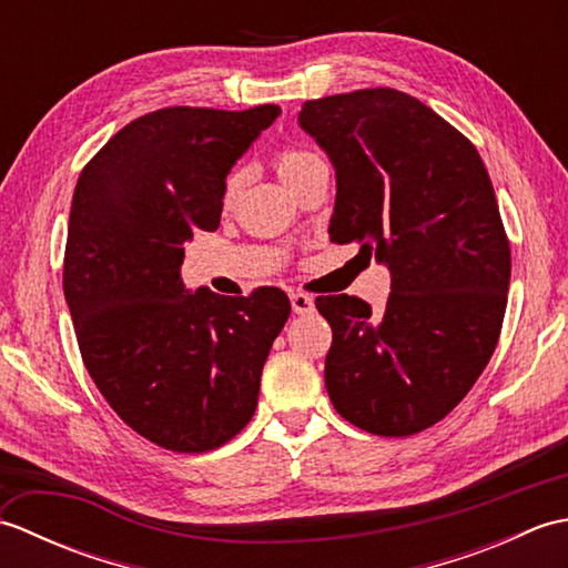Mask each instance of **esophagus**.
Wrapping results in <instances>:
<instances>
[{
  "label": "esophagus",
  "instance_id": "obj_1",
  "mask_svg": "<svg viewBox=\"0 0 568 568\" xmlns=\"http://www.w3.org/2000/svg\"><path fill=\"white\" fill-rule=\"evenodd\" d=\"M291 305H293L295 315H310V312L315 310V297L297 291V293L291 295Z\"/></svg>",
  "mask_w": 568,
  "mask_h": 568
}]
</instances>
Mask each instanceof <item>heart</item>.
Listing matches in <instances>:
<instances>
[{
	"mask_svg": "<svg viewBox=\"0 0 568 568\" xmlns=\"http://www.w3.org/2000/svg\"><path fill=\"white\" fill-rule=\"evenodd\" d=\"M315 161H320V159L312 151L287 146L275 155V171L285 180V183H291L293 178H297L310 163H315ZM244 178H246L244 171L232 173V178H229V183H226V200H232L236 195L241 185H244Z\"/></svg>",
	"mask_w": 568,
	"mask_h": 568,
	"instance_id": "b5f03b06",
	"label": "heart"
}]
</instances>
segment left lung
Segmentation results:
<instances>
[{
  "instance_id": "8db88e82",
  "label": "left lung",
  "mask_w": 568,
  "mask_h": 568,
  "mask_svg": "<svg viewBox=\"0 0 568 568\" xmlns=\"http://www.w3.org/2000/svg\"><path fill=\"white\" fill-rule=\"evenodd\" d=\"M300 126L336 171L329 241L390 268L383 312L315 300L332 327L329 400L358 429L409 437L449 415L496 352L510 285L496 192L474 143L413 94L310 100Z\"/></svg>"
}]
</instances>
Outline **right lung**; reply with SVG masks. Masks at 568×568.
I'll return each mask as SVG.
<instances>
[{"label":"right lung","mask_w":568,"mask_h":568,"mask_svg":"<svg viewBox=\"0 0 568 568\" xmlns=\"http://www.w3.org/2000/svg\"><path fill=\"white\" fill-rule=\"evenodd\" d=\"M277 114L165 106L116 131L78 178L63 291L84 368L163 449L212 452L248 425L291 317L277 287L222 297L180 281L185 244L220 226L229 171Z\"/></svg>","instance_id":"right-lung-1"}]
</instances>
